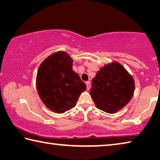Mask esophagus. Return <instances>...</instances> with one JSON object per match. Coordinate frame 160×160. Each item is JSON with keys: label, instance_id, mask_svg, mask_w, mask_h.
Returning a JSON list of instances; mask_svg holds the SVG:
<instances>
[{"label": "esophagus", "instance_id": "1", "mask_svg": "<svg viewBox=\"0 0 160 160\" xmlns=\"http://www.w3.org/2000/svg\"><path fill=\"white\" fill-rule=\"evenodd\" d=\"M85 83H86V85H87V89L89 90L90 89V82H89V81H87Z\"/></svg>", "mask_w": 160, "mask_h": 160}]
</instances>
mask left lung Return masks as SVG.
Masks as SVG:
<instances>
[{"instance_id":"1","label":"left lung","mask_w":160,"mask_h":160,"mask_svg":"<svg viewBox=\"0 0 160 160\" xmlns=\"http://www.w3.org/2000/svg\"><path fill=\"white\" fill-rule=\"evenodd\" d=\"M134 88L132 75L120 63L112 62L97 72L92 81L90 95L98 109L112 114L129 102Z\"/></svg>"}]
</instances>
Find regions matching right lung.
Returning a JSON list of instances; mask_svg holds the SVG:
<instances>
[{"label":"right lung","instance_id":"add662e5","mask_svg":"<svg viewBox=\"0 0 160 160\" xmlns=\"http://www.w3.org/2000/svg\"><path fill=\"white\" fill-rule=\"evenodd\" d=\"M72 59L65 52L49 56L38 68L36 88L40 99L48 108L63 113L76 105L86 85L72 70Z\"/></svg>","mask_w":160,"mask_h":160}]
</instances>
